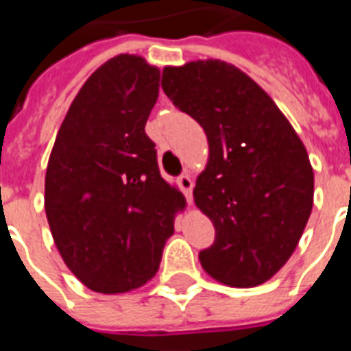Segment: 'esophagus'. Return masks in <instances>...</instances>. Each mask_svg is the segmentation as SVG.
<instances>
[{
    "label": "esophagus",
    "mask_w": 351,
    "mask_h": 351,
    "mask_svg": "<svg viewBox=\"0 0 351 351\" xmlns=\"http://www.w3.org/2000/svg\"><path fill=\"white\" fill-rule=\"evenodd\" d=\"M178 186H180V189L184 191V195H186L187 202L191 204L193 202V178L189 175H182L180 178H178Z\"/></svg>",
    "instance_id": "obj_1"
}]
</instances>
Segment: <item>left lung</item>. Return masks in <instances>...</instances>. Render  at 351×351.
<instances>
[{
    "label": "left lung",
    "instance_id": "8db88e82",
    "mask_svg": "<svg viewBox=\"0 0 351 351\" xmlns=\"http://www.w3.org/2000/svg\"><path fill=\"white\" fill-rule=\"evenodd\" d=\"M162 89L208 136L193 189L215 226L213 245L198 255L204 271L231 288L266 282L293 255L313 208L304 143L271 96L228 62L165 67Z\"/></svg>",
    "mask_w": 351,
    "mask_h": 351
}]
</instances>
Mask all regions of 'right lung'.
Listing matches in <instances>:
<instances>
[{"label":"right lung","mask_w":351,"mask_h":351,"mask_svg":"<svg viewBox=\"0 0 351 351\" xmlns=\"http://www.w3.org/2000/svg\"><path fill=\"white\" fill-rule=\"evenodd\" d=\"M160 69L118 54L90 74L69 107L45 173V213L65 266L106 295L151 280L175 217L186 208L160 175L145 123Z\"/></svg>","instance_id":"right-lung-1"}]
</instances>
